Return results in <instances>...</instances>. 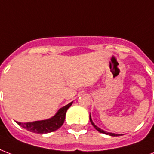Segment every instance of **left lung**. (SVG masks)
Returning <instances> with one entry per match:
<instances>
[{"label":"left lung","mask_w":154,"mask_h":154,"mask_svg":"<svg viewBox=\"0 0 154 154\" xmlns=\"http://www.w3.org/2000/svg\"><path fill=\"white\" fill-rule=\"evenodd\" d=\"M89 119H90V122H91V123H92V125L95 128V129L96 130H97L99 132H100V133H104V134H106V135H109V136H122V135H120V134H115V133H111V132H107V131H105L104 130H102V129H100V128H99L97 127V126H96L94 124V122H92V118H91V115H89Z\"/></svg>","instance_id":"1"}]
</instances>
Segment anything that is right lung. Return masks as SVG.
<instances>
[{
    "instance_id": "right-lung-1",
    "label": "right lung",
    "mask_w": 154,
    "mask_h": 154,
    "mask_svg": "<svg viewBox=\"0 0 154 154\" xmlns=\"http://www.w3.org/2000/svg\"><path fill=\"white\" fill-rule=\"evenodd\" d=\"M73 102H70L66 106H63L57 112V114L50 119L45 120H40V121H35L30 122H17L18 125L22 128H25L26 130L32 131L34 133L38 134H45L49 133L52 131L57 130L64 123L66 113L67 111Z\"/></svg>"
}]
</instances>
